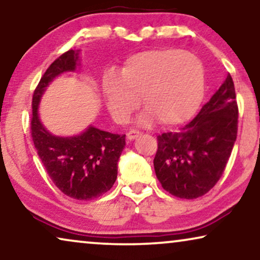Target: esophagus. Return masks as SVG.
Returning <instances> with one entry per match:
<instances>
[{"label":"esophagus","instance_id":"1","mask_svg":"<svg viewBox=\"0 0 260 260\" xmlns=\"http://www.w3.org/2000/svg\"><path fill=\"white\" fill-rule=\"evenodd\" d=\"M140 135H141V131L130 130L129 133L126 134V137H127V140H129V141H134V140H136V138L140 136Z\"/></svg>","mask_w":260,"mask_h":260}]
</instances>
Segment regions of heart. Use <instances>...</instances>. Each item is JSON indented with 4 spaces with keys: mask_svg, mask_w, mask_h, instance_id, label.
Masks as SVG:
<instances>
[{
    "mask_svg": "<svg viewBox=\"0 0 260 260\" xmlns=\"http://www.w3.org/2000/svg\"><path fill=\"white\" fill-rule=\"evenodd\" d=\"M102 91L111 116L126 123L140 105L165 126L189 120L198 111L205 94V70L193 54L176 48L150 49L131 55L118 72H108Z\"/></svg>",
    "mask_w": 260,
    "mask_h": 260,
    "instance_id": "1",
    "label": "heart"
}]
</instances>
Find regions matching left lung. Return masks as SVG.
Returning <instances> with one entry per match:
<instances>
[{
	"label": "left lung",
	"instance_id": "8db88e82",
	"mask_svg": "<svg viewBox=\"0 0 260 260\" xmlns=\"http://www.w3.org/2000/svg\"><path fill=\"white\" fill-rule=\"evenodd\" d=\"M238 133V105L231 74L189 124L157 136L154 158L163 189L181 199H197L221 177Z\"/></svg>",
	"mask_w": 260,
	"mask_h": 260
}]
</instances>
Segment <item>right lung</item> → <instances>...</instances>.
I'll return each mask as SVG.
<instances>
[{
	"instance_id": "add662e5",
	"label": "right lung",
	"mask_w": 260,
	"mask_h": 260,
	"mask_svg": "<svg viewBox=\"0 0 260 260\" xmlns=\"http://www.w3.org/2000/svg\"><path fill=\"white\" fill-rule=\"evenodd\" d=\"M80 51L60 55L48 67L33 95L31 137L49 177L63 194L76 200H92L111 189L117 179L118 159L125 135L111 134L88 125L74 136L49 133L39 115V105L48 85L66 72H77Z\"/></svg>"
}]
</instances>
